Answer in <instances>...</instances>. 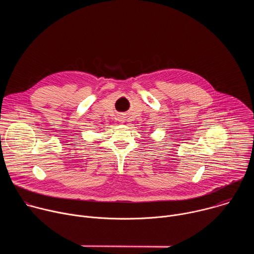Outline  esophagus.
<instances>
[{
	"mask_svg": "<svg viewBox=\"0 0 254 254\" xmlns=\"http://www.w3.org/2000/svg\"><path fill=\"white\" fill-rule=\"evenodd\" d=\"M120 121H121V122H124V118L121 117V118H120Z\"/></svg>",
	"mask_w": 254,
	"mask_h": 254,
	"instance_id": "esophagus-1",
	"label": "esophagus"
}]
</instances>
